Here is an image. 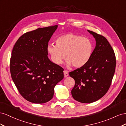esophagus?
I'll return each instance as SVG.
<instances>
[{
	"label": "esophagus",
	"instance_id": "34e87169",
	"mask_svg": "<svg viewBox=\"0 0 126 126\" xmlns=\"http://www.w3.org/2000/svg\"><path fill=\"white\" fill-rule=\"evenodd\" d=\"M64 77L66 78L67 77L68 75H69V72L66 70H64Z\"/></svg>",
	"mask_w": 126,
	"mask_h": 126
}]
</instances>
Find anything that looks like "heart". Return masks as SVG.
Wrapping results in <instances>:
<instances>
[{"mask_svg": "<svg viewBox=\"0 0 126 126\" xmlns=\"http://www.w3.org/2000/svg\"><path fill=\"white\" fill-rule=\"evenodd\" d=\"M55 42L56 45H48L47 49L53 62L58 65L66 57L67 65L81 67L91 56L93 44L88 38L69 33L59 37Z\"/></svg>", "mask_w": 126, "mask_h": 126, "instance_id": "b5f03b06", "label": "heart"}]
</instances>
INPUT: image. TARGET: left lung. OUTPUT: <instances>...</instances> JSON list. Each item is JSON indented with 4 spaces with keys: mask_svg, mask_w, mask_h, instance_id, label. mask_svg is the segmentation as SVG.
I'll use <instances>...</instances> for the list:
<instances>
[{
    "mask_svg": "<svg viewBox=\"0 0 126 126\" xmlns=\"http://www.w3.org/2000/svg\"><path fill=\"white\" fill-rule=\"evenodd\" d=\"M88 31L95 39V47L84 66L69 73L75 80L71 91L73 98L80 102L87 103L95 102L106 94L116 65L114 51L106 38Z\"/></svg>",
    "mask_w": 126,
    "mask_h": 126,
    "instance_id": "obj_1",
    "label": "left lung"
}]
</instances>
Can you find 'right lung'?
Here are the masks:
<instances>
[{
  "mask_svg": "<svg viewBox=\"0 0 126 126\" xmlns=\"http://www.w3.org/2000/svg\"><path fill=\"white\" fill-rule=\"evenodd\" d=\"M57 25L25 33L14 45L10 70L21 95L34 103H44L53 97L54 87L64 78L63 69L48 58L47 47Z\"/></svg>",
  "mask_w": 126,
  "mask_h": 126,
  "instance_id": "1",
  "label": "right lung"
}]
</instances>
